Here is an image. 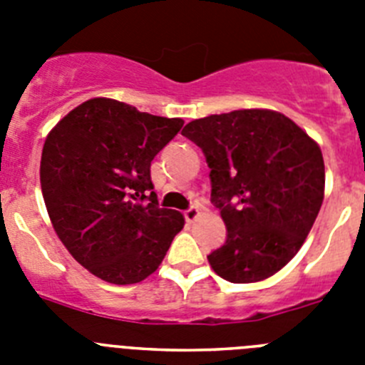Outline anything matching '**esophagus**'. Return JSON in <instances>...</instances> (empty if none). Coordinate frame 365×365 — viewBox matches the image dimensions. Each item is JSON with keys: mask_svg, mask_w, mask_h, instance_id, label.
Returning <instances> with one entry per match:
<instances>
[{"mask_svg": "<svg viewBox=\"0 0 365 365\" xmlns=\"http://www.w3.org/2000/svg\"><path fill=\"white\" fill-rule=\"evenodd\" d=\"M199 217V208L197 206H190L188 210H185V219L188 222H192V221H195V219Z\"/></svg>", "mask_w": 365, "mask_h": 365, "instance_id": "34e87169", "label": "esophagus"}]
</instances>
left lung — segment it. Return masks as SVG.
<instances>
[{"label": "left lung", "instance_id": "left-lung-1", "mask_svg": "<svg viewBox=\"0 0 365 365\" xmlns=\"http://www.w3.org/2000/svg\"><path fill=\"white\" fill-rule=\"evenodd\" d=\"M210 168L212 202L227 241L208 256L230 283H254L296 256L324 201L320 146L291 118L270 109H240L185 125Z\"/></svg>", "mask_w": 365, "mask_h": 365}]
</instances>
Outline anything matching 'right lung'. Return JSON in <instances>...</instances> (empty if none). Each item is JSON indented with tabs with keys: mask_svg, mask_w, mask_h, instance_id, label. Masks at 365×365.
Here are the masks:
<instances>
[{
	"mask_svg": "<svg viewBox=\"0 0 365 365\" xmlns=\"http://www.w3.org/2000/svg\"><path fill=\"white\" fill-rule=\"evenodd\" d=\"M182 124L118 100L91 98L45 138L40 180L51 222L96 278L143 282L185 227L182 214L159 208L150 175L155 155Z\"/></svg>",
	"mask_w": 365,
	"mask_h": 365,
	"instance_id": "obj_1",
	"label": "right lung"
}]
</instances>
